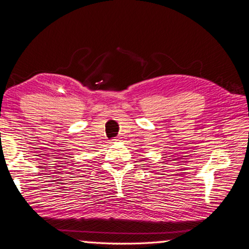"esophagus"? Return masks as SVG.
<instances>
[{
	"instance_id": "34e87169",
	"label": "esophagus",
	"mask_w": 249,
	"mask_h": 249,
	"mask_svg": "<svg viewBox=\"0 0 249 249\" xmlns=\"http://www.w3.org/2000/svg\"><path fill=\"white\" fill-rule=\"evenodd\" d=\"M114 141H120V137H118L117 139H114Z\"/></svg>"
}]
</instances>
